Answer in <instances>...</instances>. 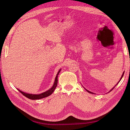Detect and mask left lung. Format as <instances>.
<instances>
[{
	"label": "left lung",
	"instance_id": "8db88e82",
	"mask_svg": "<svg viewBox=\"0 0 130 130\" xmlns=\"http://www.w3.org/2000/svg\"><path fill=\"white\" fill-rule=\"evenodd\" d=\"M124 72H123V75H122V76H121V78H120V80H119V82H118V83L117 84V85H118V83H119V82L120 81V80H121V78H122V77H123V75H124ZM117 85H116V86H115V87H113V88H112V89H111V90H110V91H109V92H111V90H113V89H114V88H115V87H116V86H117ZM86 90H87V92H88V93H92V94H93V93L92 92H90V91H89V90H87V89H86Z\"/></svg>",
	"mask_w": 130,
	"mask_h": 130
}]
</instances>
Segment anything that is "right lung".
<instances>
[{
    "label": "right lung",
    "instance_id": "right-lung-1",
    "mask_svg": "<svg viewBox=\"0 0 130 130\" xmlns=\"http://www.w3.org/2000/svg\"><path fill=\"white\" fill-rule=\"evenodd\" d=\"M60 69L59 70L58 72L57 73V75H56V76L55 77V81H54V85L53 86V87L51 88L50 89H49V90H47V91H45L44 93H42L41 94H29V93H26L23 92L21 90H20L19 89H18L19 92H20L23 95H24L25 97L29 98L31 100H37V99H42V98H44L45 97H47L49 96L50 95H51L54 92L56 86L57 85V82H58V80H57V77H58V75L60 73V71H61Z\"/></svg>",
    "mask_w": 130,
    "mask_h": 130
}]
</instances>
